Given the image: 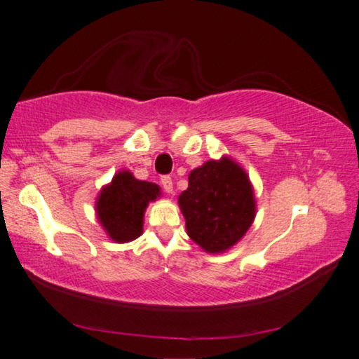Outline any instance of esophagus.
Segmentation results:
<instances>
[{
    "label": "esophagus",
    "instance_id": "1",
    "mask_svg": "<svg viewBox=\"0 0 359 359\" xmlns=\"http://www.w3.org/2000/svg\"><path fill=\"white\" fill-rule=\"evenodd\" d=\"M161 187L166 193H172V179L169 175H163L161 177Z\"/></svg>",
    "mask_w": 359,
    "mask_h": 359
}]
</instances>
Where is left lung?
<instances>
[{"label":"left lung","mask_w":359,"mask_h":359,"mask_svg":"<svg viewBox=\"0 0 359 359\" xmlns=\"http://www.w3.org/2000/svg\"><path fill=\"white\" fill-rule=\"evenodd\" d=\"M179 205L187 234L208 253H223L238 244L257 212L250 179L228 156L193 169Z\"/></svg>","instance_id":"1"}]
</instances>
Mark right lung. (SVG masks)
Returning <instances> with one entry per match:
<instances>
[{"label": "right lung", "instance_id": "obj_1", "mask_svg": "<svg viewBox=\"0 0 359 359\" xmlns=\"http://www.w3.org/2000/svg\"><path fill=\"white\" fill-rule=\"evenodd\" d=\"M160 196L161 188L156 184L137 180L130 171H120L101 190L96 215L109 238L123 244L142 234L145 209Z\"/></svg>", "mask_w": 359, "mask_h": 359}]
</instances>
